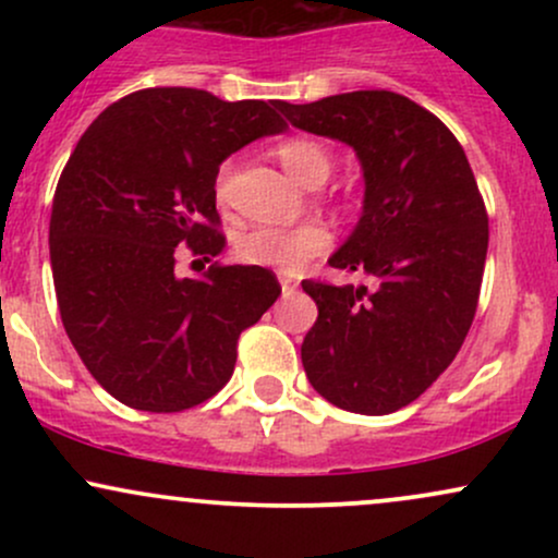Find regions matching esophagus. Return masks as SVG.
Here are the masks:
<instances>
[{"mask_svg":"<svg viewBox=\"0 0 558 558\" xmlns=\"http://www.w3.org/2000/svg\"><path fill=\"white\" fill-rule=\"evenodd\" d=\"M280 288H283V296H291V293H296L299 283L291 278H280Z\"/></svg>","mask_w":558,"mask_h":558,"instance_id":"1","label":"esophagus"}]
</instances>
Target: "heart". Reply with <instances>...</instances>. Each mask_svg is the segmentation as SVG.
I'll return each mask as SVG.
<instances>
[{
  "label": "heart",
  "mask_w": 558,
  "mask_h": 558,
  "mask_svg": "<svg viewBox=\"0 0 558 558\" xmlns=\"http://www.w3.org/2000/svg\"><path fill=\"white\" fill-rule=\"evenodd\" d=\"M278 157L283 168L296 178L299 183L317 189L328 181L332 170V155L328 146L319 138L312 136H291L278 144ZM228 178H230V162L217 170L215 178V194L217 198H226L228 194ZM332 235L330 230L319 222H304L296 228H272L259 226L246 230L235 241V254L246 265L270 267V270H280L288 275H296L304 270L315 257H323L330 248Z\"/></svg>",
  "instance_id": "obj_1"
}]
</instances>
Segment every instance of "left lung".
Returning <instances> with one entry per match:
<instances>
[{
	"label": "left lung",
	"mask_w": 558,
	"mask_h": 558,
	"mask_svg": "<svg viewBox=\"0 0 558 558\" xmlns=\"http://www.w3.org/2000/svg\"><path fill=\"white\" fill-rule=\"evenodd\" d=\"M278 110L360 157L364 207L330 267L373 286L304 280L317 323L301 343L312 388L345 412L390 414L438 380L477 312L488 213L448 128L407 96L351 92Z\"/></svg>",
	"instance_id": "obj_1"
}]
</instances>
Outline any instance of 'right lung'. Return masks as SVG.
<instances>
[{
  "mask_svg": "<svg viewBox=\"0 0 558 558\" xmlns=\"http://www.w3.org/2000/svg\"><path fill=\"white\" fill-rule=\"evenodd\" d=\"M283 131L272 101L159 86L107 107L70 155L49 222L57 306L88 373L125 407L170 414L213 399L239 336L280 296L267 267L214 262L181 279L177 254L220 257L217 170Z\"/></svg>",
  "mask_w": 558,
  "mask_h": 558,
  "instance_id": "add662e5",
  "label": "right lung"
}]
</instances>
